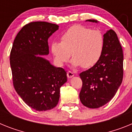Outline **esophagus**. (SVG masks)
I'll list each match as a JSON object with an SVG mask.
<instances>
[{
	"label": "esophagus",
	"mask_w": 132,
	"mask_h": 132,
	"mask_svg": "<svg viewBox=\"0 0 132 132\" xmlns=\"http://www.w3.org/2000/svg\"><path fill=\"white\" fill-rule=\"evenodd\" d=\"M74 76V72H71V71H68L67 72V76L68 78H70L73 77Z\"/></svg>",
	"instance_id": "34e87169"
}]
</instances>
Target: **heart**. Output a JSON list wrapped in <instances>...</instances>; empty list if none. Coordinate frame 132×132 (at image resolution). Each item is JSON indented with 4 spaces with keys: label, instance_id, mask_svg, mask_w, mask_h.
<instances>
[{
    "label": "heart",
    "instance_id": "obj_1",
    "mask_svg": "<svg viewBox=\"0 0 132 132\" xmlns=\"http://www.w3.org/2000/svg\"><path fill=\"white\" fill-rule=\"evenodd\" d=\"M61 42H54L51 51L58 66L66 64L72 56L74 67L89 68L97 64L104 48V39L99 30L83 26H74L62 35Z\"/></svg>",
    "mask_w": 132,
    "mask_h": 132
}]
</instances>
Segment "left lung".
I'll return each instance as SVG.
<instances>
[{
    "mask_svg": "<svg viewBox=\"0 0 132 132\" xmlns=\"http://www.w3.org/2000/svg\"><path fill=\"white\" fill-rule=\"evenodd\" d=\"M88 21L98 22L92 19ZM104 50L99 61L80 74L82 81L80 100L90 108L102 107L110 102L123 80V51L116 33L110 30L104 34Z\"/></svg>",
    "mask_w": 132,
    "mask_h": 132,
    "instance_id": "1",
    "label": "left lung"
}]
</instances>
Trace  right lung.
Listing matches in <instances>:
<instances>
[{"label":"right lung","mask_w":132,"mask_h":132,"mask_svg":"<svg viewBox=\"0 0 132 132\" xmlns=\"http://www.w3.org/2000/svg\"><path fill=\"white\" fill-rule=\"evenodd\" d=\"M56 24L32 22L17 34L10 55L16 92L29 107L49 110L58 103L60 88L67 81L66 72L37 55L49 54L48 39L58 29Z\"/></svg>","instance_id":"add662e5"}]
</instances>
